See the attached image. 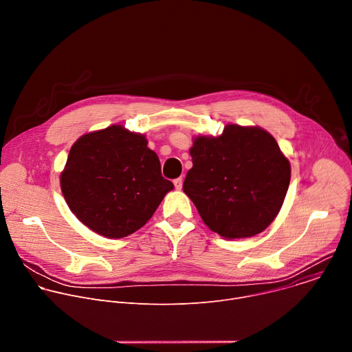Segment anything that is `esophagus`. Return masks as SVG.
<instances>
[{"label":"esophagus","mask_w":352,"mask_h":352,"mask_svg":"<svg viewBox=\"0 0 352 352\" xmlns=\"http://www.w3.org/2000/svg\"><path fill=\"white\" fill-rule=\"evenodd\" d=\"M174 185H175V189H181L182 188V178H177V179H174Z\"/></svg>","instance_id":"esophagus-1"}]
</instances>
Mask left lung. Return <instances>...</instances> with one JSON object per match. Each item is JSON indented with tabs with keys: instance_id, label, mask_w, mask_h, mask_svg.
<instances>
[{
	"instance_id": "obj_1",
	"label": "left lung",
	"mask_w": 352,
	"mask_h": 352,
	"mask_svg": "<svg viewBox=\"0 0 352 352\" xmlns=\"http://www.w3.org/2000/svg\"><path fill=\"white\" fill-rule=\"evenodd\" d=\"M184 192L204 223L226 239L254 236L277 217L291 166L261 126L228 124L219 136L199 135L189 148Z\"/></svg>"
}]
</instances>
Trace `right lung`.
Instances as JSON below:
<instances>
[{"mask_svg": "<svg viewBox=\"0 0 352 352\" xmlns=\"http://www.w3.org/2000/svg\"><path fill=\"white\" fill-rule=\"evenodd\" d=\"M60 184L76 219L106 238L138 231L174 189L146 136L122 125L82 135L69 150Z\"/></svg>", "mask_w": 352, "mask_h": 352, "instance_id": "add662e5", "label": "right lung"}]
</instances>
